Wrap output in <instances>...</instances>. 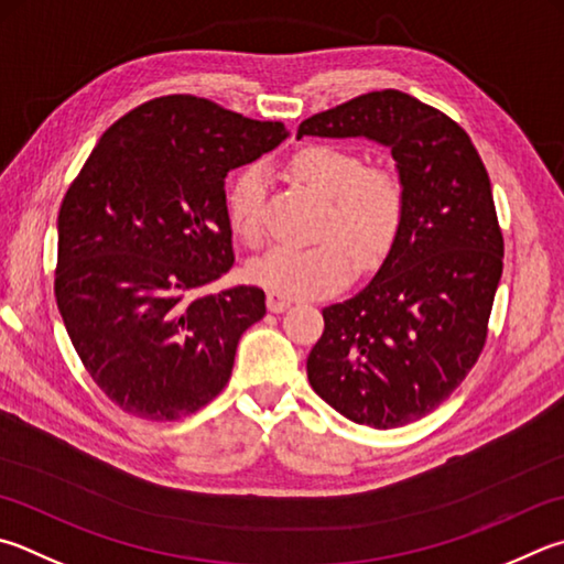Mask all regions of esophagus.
<instances>
[{"mask_svg":"<svg viewBox=\"0 0 564 564\" xmlns=\"http://www.w3.org/2000/svg\"><path fill=\"white\" fill-rule=\"evenodd\" d=\"M291 299L289 295H281V293H269L265 295V305H269L271 313H283L285 308H291Z\"/></svg>","mask_w":564,"mask_h":564,"instance_id":"1","label":"esophagus"}]
</instances>
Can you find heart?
Masks as SVG:
<instances>
[{
  "label": "heart",
  "mask_w": 564,
  "mask_h": 564,
  "mask_svg": "<svg viewBox=\"0 0 564 564\" xmlns=\"http://www.w3.org/2000/svg\"><path fill=\"white\" fill-rule=\"evenodd\" d=\"M295 177L327 199L321 237L315 247H271L253 256L247 265L249 279L271 293L289 299H311L340 289L352 273V256L375 263L392 249L404 221V182L389 167H365L357 152L337 145H308L291 160ZM263 165H249L231 182L227 207L234 231L247 241H259L265 207ZM343 238L337 242L332 237Z\"/></svg>",
  "instance_id": "b5f03b06"
}]
</instances>
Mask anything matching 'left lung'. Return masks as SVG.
<instances>
[{"label":"left lung","instance_id":"obj_1","mask_svg":"<svg viewBox=\"0 0 564 564\" xmlns=\"http://www.w3.org/2000/svg\"><path fill=\"white\" fill-rule=\"evenodd\" d=\"M392 150L406 209L375 279L323 308L308 355L315 394L355 424L404 426L464 382L486 345L503 273L490 180L466 130L402 90H372L303 120L299 138Z\"/></svg>","mask_w":564,"mask_h":564}]
</instances>
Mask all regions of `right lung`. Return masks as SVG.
<instances>
[{"instance_id": "right-lung-1", "label": "right lung", "mask_w": 564, "mask_h": 564, "mask_svg": "<svg viewBox=\"0 0 564 564\" xmlns=\"http://www.w3.org/2000/svg\"><path fill=\"white\" fill-rule=\"evenodd\" d=\"M285 138L283 122L162 96L112 122L68 187L56 303L80 362L122 412L172 422L227 387L265 293H199L234 265L224 180Z\"/></svg>"}]
</instances>
